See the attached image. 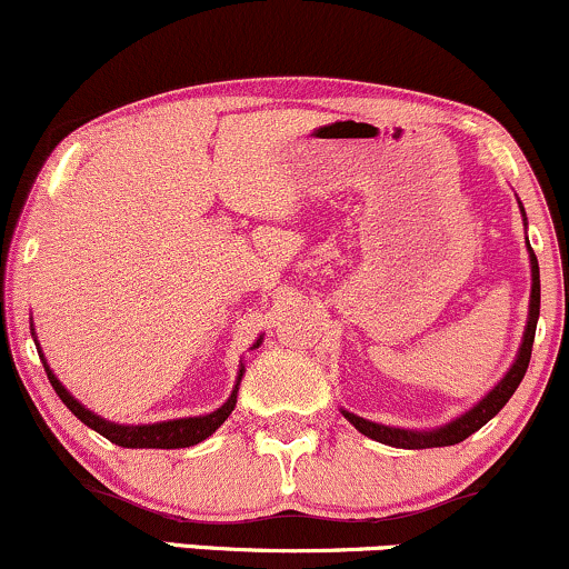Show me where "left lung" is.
Listing matches in <instances>:
<instances>
[{"mask_svg":"<svg viewBox=\"0 0 569 569\" xmlns=\"http://www.w3.org/2000/svg\"><path fill=\"white\" fill-rule=\"evenodd\" d=\"M527 250H530V263H532V296H530V322H527L522 349H519L517 362H513L511 370L506 372V378L500 380L496 389L487 393L482 402L473 407V410L466 412V416H460L458 420H452V423H447L445 429H437V431L391 429V426L370 423V420L351 416V412H343L346 420L357 426L365 437L376 439V442H383L391 447H405V450H426V447H450V445L463 442V439H469L473 431L482 429L487 420L496 418L498 412L503 410V405L513 397V391L519 389V383H522L527 365H530L532 340H536V325H538V313H540V271H538V258H536V252H532L530 242H527Z\"/></svg>","mask_w":569,"mask_h":569,"instance_id":"1","label":"left lung"}]
</instances>
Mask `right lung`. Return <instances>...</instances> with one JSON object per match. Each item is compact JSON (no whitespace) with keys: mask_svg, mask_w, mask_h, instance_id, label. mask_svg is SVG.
Masks as SVG:
<instances>
[{"mask_svg":"<svg viewBox=\"0 0 569 569\" xmlns=\"http://www.w3.org/2000/svg\"><path fill=\"white\" fill-rule=\"evenodd\" d=\"M44 372L47 378H50L52 389H56V393L60 397V402L69 407L73 416L82 420L84 426H90L92 431H98L100 437H106L109 442L119 447H132V450H143V447H149V450H178V447H191V445L204 442V439L231 416L233 407H237V391H239L237 386L239 380H242V370H239V380L237 386H233L229 402L218 407V410L210 412V416L167 420V423H153V426H117V423H109V420L92 416L90 410H84V407L79 405L77 399L63 389V386H60V380L52 376V370L47 367V362H44Z\"/></svg>","mask_w":569,"mask_h":569,"instance_id":"add662e5","label":"right lung"}]
</instances>
